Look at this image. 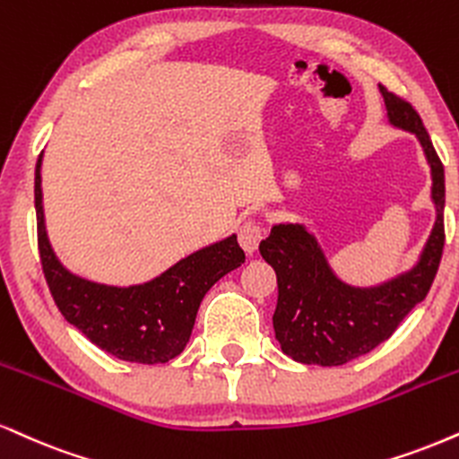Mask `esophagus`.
<instances>
[{"label":"esophagus","instance_id":"obj_1","mask_svg":"<svg viewBox=\"0 0 459 459\" xmlns=\"http://www.w3.org/2000/svg\"><path fill=\"white\" fill-rule=\"evenodd\" d=\"M264 239V226L256 220H246L244 224L239 226V244L247 254L256 252L258 244Z\"/></svg>","mask_w":459,"mask_h":459}]
</instances>
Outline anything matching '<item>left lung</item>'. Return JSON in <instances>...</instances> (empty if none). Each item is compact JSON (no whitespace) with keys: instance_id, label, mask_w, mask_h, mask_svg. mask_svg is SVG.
I'll use <instances>...</instances> for the list:
<instances>
[{"instance_id":"obj_1","label":"left lung","mask_w":459,"mask_h":459,"mask_svg":"<svg viewBox=\"0 0 459 459\" xmlns=\"http://www.w3.org/2000/svg\"><path fill=\"white\" fill-rule=\"evenodd\" d=\"M389 121L415 132L432 169L436 224L421 261L377 289H352L335 278L316 239L301 224H278L261 241L278 275L275 338L286 355L307 366H342L394 335L406 314L429 292L445 247V167L411 102L380 85Z\"/></svg>"}]
</instances>
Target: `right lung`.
Instances as JSON below:
<instances>
[{
	"mask_svg": "<svg viewBox=\"0 0 459 459\" xmlns=\"http://www.w3.org/2000/svg\"><path fill=\"white\" fill-rule=\"evenodd\" d=\"M40 164H36L38 250L59 312L85 338L132 363H167L186 349L205 292L239 267L246 254L237 237L203 247L147 284L104 286L70 273L55 256L44 229Z\"/></svg>",
	"mask_w": 459,
	"mask_h": 459,
	"instance_id": "right-lung-1",
	"label": "right lung"
}]
</instances>
